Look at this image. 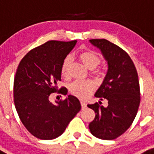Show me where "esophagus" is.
<instances>
[{"label":"esophagus","instance_id":"obj_1","mask_svg":"<svg viewBox=\"0 0 154 154\" xmlns=\"http://www.w3.org/2000/svg\"><path fill=\"white\" fill-rule=\"evenodd\" d=\"M81 107H82V109H85V107H86V103H85L84 101H81Z\"/></svg>","mask_w":154,"mask_h":154}]
</instances>
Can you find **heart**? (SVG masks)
<instances>
[{"instance_id":"obj_1","label":"heart","mask_w":154,"mask_h":154,"mask_svg":"<svg viewBox=\"0 0 154 154\" xmlns=\"http://www.w3.org/2000/svg\"><path fill=\"white\" fill-rule=\"evenodd\" d=\"M79 59L84 65L89 69H95L101 63V59L99 55L94 51H82L78 55ZM72 58L68 55L63 60L61 67V73L64 77L69 76V66L71 65ZM95 88V85L90 81H75L70 85L69 90L73 95L85 99Z\"/></svg>"}]
</instances>
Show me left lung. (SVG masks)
<instances>
[{
	"mask_svg": "<svg viewBox=\"0 0 154 154\" xmlns=\"http://www.w3.org/2000/svg\"><path fill=\"white\" fill-rule=\"evenodd\" d=\"M101 51L107 62L108 69L95 96L108 101L88 104L95 111V119L89 124L94 136L104 140L117 139L132 124L140 103L138 73L132 60L123 49L106 39L89 40Z\"/></svg>",
	"mask_w": 154,
	"mask_h": 154,
	"instance_id": "left-lung-1",
	"label": "left lung"
}]
</instances>
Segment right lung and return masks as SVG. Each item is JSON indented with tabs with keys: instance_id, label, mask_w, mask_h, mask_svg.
<instances>
[{
	"instance_id": "right-lung-1",
	"label": "right lung",
	"mask_w": 154,
	"mask_h": 154,
	"mask_svg": "<svg viewBox=\"0 0 154 154\" xmlns=\"http://www.w3.org/2000/svg\"><path fill=\"white\" fill-rule=\"evenodd\" d=\"M77 41H49L29 51L23 57L14 79V103L22 123L38 139L51 140L64 132L70 121L81 110L77 97L67 95L64 100L49 101L58 91L63 60ZM59 93L66 95L62 88Z\"/></svg>"
}]
</instances>
